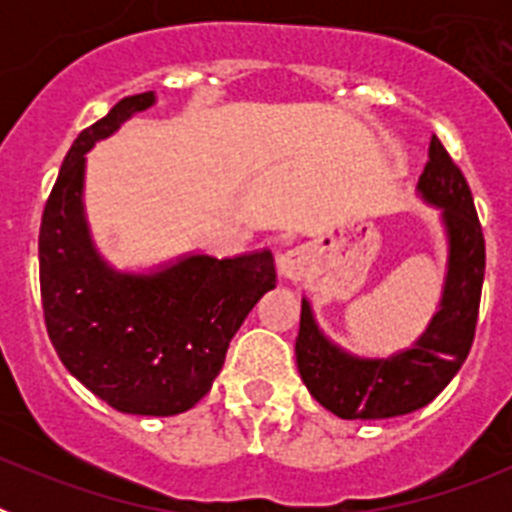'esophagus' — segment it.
Masks as SVG:
<instances>
[{"label": "esophagus", "mask_w": 512, "mask_h": 512, "mask_svg": "<svg viewBox=\"0 0 512 512\" xmlns=\"http://www.w3.org/2000/svg\"><path fill=\"white\" fill-rule=\"evenodd\" d=\"M277 266L279 274H282L284 279L300 282L307 274V269H310V256H307L305 248H289V251H284L282 256H279Z\"/></svg>", "instance_id": "esophagus-1"}]
</instances>
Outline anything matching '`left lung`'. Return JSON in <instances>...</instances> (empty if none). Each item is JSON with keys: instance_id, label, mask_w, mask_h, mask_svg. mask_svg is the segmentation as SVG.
Segmentation results:
<instances>
[{"instance_id": "left-lung-1", "label": "left lung", "mask_w": 512, "mask_h": 512, "mask_svg": "<svg viewBox=\"0 0 512 512\" xmlns=\"http://www.w3.org/2000/svg\"><path fill=\"white\" fill-rule=\"evenodd\" d=\"M415 192L441 210L446 274L433 318L408 348L390 356L351 354L320 328L310 300L302 297L297 369L310 395L343 420L397 418L425 408L456 377L472 348L485 282V238L467 179L436 135Z\"/></svg>"}]
</instances>
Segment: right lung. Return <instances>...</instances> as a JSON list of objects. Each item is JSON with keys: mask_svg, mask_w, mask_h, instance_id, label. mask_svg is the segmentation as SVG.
Instances as JSON below:
<instances>
[{"mask_svg": "<svg viewBox=\"0 0 512 512\" xmlns=\"http://www.w3.org/2000/svg\"><path fill=\"white\" fill-rule=\"evenodd\" d=\"M156 92L125 97L74 140L40 223V295L63 366L110 408L179 415L210 392L253 305L277 287L269 248L217 259L189 251L151 269H117L84 207L87 153Z\"/></svg>", "mask_w": 512, "mask_h": 512, "instance_id": "1", "label": "right lung"}]
</instances>
